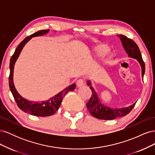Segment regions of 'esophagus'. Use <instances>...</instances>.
I'll return each mask as SVG.
<instances>
[{"label":"esophagus","instance_id":"obj_1","mask_svg":"<svg viewBox=\"0 0 155 155\" xmlns=\"http://www.w3.org/2000/svg\"><path fill=\"white\" fill-rule=\"evenodd\" d=\"M76 84H77V86L78 87L83 86L84 84H85V81H84V79H78V80L77 81V82H76Z\"/></svg>","mask_w":155,"mask_h":155}]
</instances>
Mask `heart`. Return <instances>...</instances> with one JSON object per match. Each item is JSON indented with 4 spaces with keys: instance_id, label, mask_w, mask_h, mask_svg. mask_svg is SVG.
Wrapping results in <instances>:
<instances>
[{
    "instance_id": "obj_1",
    "label": "heart",
    "mask_w": 155,
    "mask_h": 155,
    "mask_svg": "<svg viewBox=\"0 0 155 155\" xmlns=\"http://www.w3.org/2000/svg\"><path fill=\"white\" fill-rule=\"evenodd\" d=\"M109 46L108 45H101L96 47L95 51L97 56H99V57H104V55H105L108 53V51H109Z\"/></svg>"
}]
</instances>
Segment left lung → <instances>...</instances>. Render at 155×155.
<instances>
[{
    "label": "left lung",
    "instance_id": "left-lung-1",
    "mask_svg": "<svg viewBox=\"0 0 155 155\" xmlns=\"http://www.w3.org/2000/svg\"><path fill=\"white\" fill-rule=\"evenodd\" d=\"M120 39L122 42L124 48L126 50V52L128 54V56L130 58L137 59L140 63L142 67V76L143 77L145 73V63L142 59V54L140 53V49L137 43L131 39L124 35H118ZM87 84L91 85V82L88 81ZM91 90L92 92V94L90 100L87 104V107L90 113L96 118L100 120H111L120 117H123L128 114L134 108L136 103L130 107L122 108V109H110L107 107L100 104V101L98 99L97 94L94 91L92 87H90Z\"/></svg>",
    "mask_w": 155,
    "mask_h": 155
}]
</instances>
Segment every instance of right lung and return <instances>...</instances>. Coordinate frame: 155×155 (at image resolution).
Returning <instances> with one entry per match:
<instances>
[{
	"instance_id": "obj_1",
	"label": "right lung",
	"mask_w": 155,
	"mask_h": 155,
	"mask_svg": "<svg viewBox=\"0 0 155 155\" xmlns=\"http://www.w3.org/2000/svg\"><path fill=\"white\" fill-rule=\"evenodd\" d=\"M48 31L49 30H39L28 37H26V38L18 45L17 48L15 49V52H14V54L12 56L10 63V76H9V86H10V91L12 93L14 100H15V102L17 103V106L21 110H22L23 112H26L28 114L42 117L48 116L54 114L55 112L59 109L65 94L69 91H72L74 89H75V88H76V84H72V85H70L69 87L65 88L64 90L58 94L57 95L51 97L48 101H42L40 103L34 102L24 99V98L21 97L19 94L17 92L13 82V76L14 65H15L16 60L17 59L22 49L24 47V46L26 45L27 42L33 37L40 36L45 34H46V33H48Z\"/></svg>"
}]
</instances>
